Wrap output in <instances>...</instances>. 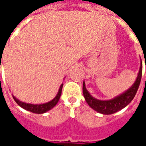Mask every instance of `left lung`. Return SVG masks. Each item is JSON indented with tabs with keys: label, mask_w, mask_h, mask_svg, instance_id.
Segmentation results:
<instances>
[{
	"label": "left lung",
	"mask_w": 146,
	"mask_h": 146,
	"mask_svg": "<svg viewBox=\"0 0 146 146\" xmlns=\"http://www.w3.org/2000/svg\"><path fill=\"white\" fill-rule=\"evenodd\" d=\"M141 73H142V63L141 62V66H140V70L138 72V77L135 80V84L127 91H126L124 93H123L122 95H119V96H117V97L113 98L111 100H106V101L98 100L96 98H93L92 95L89 94L88 90L86 89L85 84L84 82V84H83V94H84L86 102H88V104L89 105L90 107H92L93 110L97 111L98 113L106 114V115L116 113L117 111L126 107L133 100V98H135L137 91H138V87L140 85Z\"/></svg>",
	"instance_id": "obj_1"
}]
</instances>
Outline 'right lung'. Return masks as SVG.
Instances as JSON below:
<instances>
[{"label": "right lung", "instance_id": "add662e5", "mask_svg": "<svg viewBox=\"0 0 146 146\" xmlns=\"http://www.w3.org/2000/svg\"><path fill=\"white\" fill-rule=\"evenodd\" d=\"M62 86H63V84H62L59 88V90H58V92L57 95L55 96V98L51 100L49 102H47V103H44V104H40V105H34V104H29V103H25V102H23L19 101V99L15 98L13 96V98L15 101V102L17 103L20 107L23 108L24 110H28V111H30L32 113H38V114H40V113H44L45 112H47L48 110H50L51 109L54 107L55 105L57 104L60 98L61 94H62Z\"/></svg>", "mask_w": 146, "mask_h": 146}]
</instances>
